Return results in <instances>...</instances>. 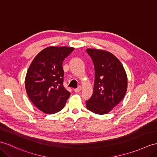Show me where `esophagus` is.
<instances>
[{"label":"esophagus","instance_id":"esophagus-1","mask_svg":"<svg viewBox=\"0 0 157 157\" xmlns=\"http://www.w3.org/2000/svg\"><path fill=\"white\" fill-rule=\"evenodd\" d=\"M81 90H82V87H81V86H79L78 88L74 89V92L75 93H78V92H79L81 91Z\"/></svg>","mask_w":157,"mask_h":157}]
</instances>
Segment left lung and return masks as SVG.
Segmentation results:
<instances>
[{"label":"left lung","instance_id":"1","mask_svg":"<svg viewBox=\"0 0 157 157\" xmlns=\"http://www.w3.org/2000/svg\"><path fill=\"white\" fill-rule=\"evenodd\" d=\"M94 66L93 94L86 101V108L96 114L110 112L121 101L128 87L127 75L117 58L102 50L88 48Z\"/></svg>","mask_w":157,"mask_h":157}]
</instances>
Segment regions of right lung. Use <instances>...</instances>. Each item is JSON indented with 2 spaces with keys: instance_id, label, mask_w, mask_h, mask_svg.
I'll return each instance as SVG.
<instances>
[{
  "instance_id": "1",
  "label": "right lung",
  "mask_w": 157,
  "mask_h": 157,
  "mask_svg": "<svg viewBox=\"0 0 157 157\" xmlns=\"http://www.w3.org/2000/svg\"><path fill=\"white\" fill-rule=\"evenodd\" d=\"M74 48L50 46L33 60L25 77V90L36 107L45 113H57L65 106L70 92L63 86V62Z\"/></svg>"
}]
</instances>
